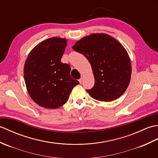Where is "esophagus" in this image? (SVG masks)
<instances>
[{"label":"esophagus","instance_id":"esophagus-1","mask_svg":"<svg viewBox=\"0 0 158 158\" xmlns=\"http://www.w3.org/2000/svg\"><path fill=\"white\" fill-rule=\"evenodd\" d=\"M82 81H83V78H81L80 79H79V82H80V84H82Z\"/></svg>","mask_w":158,"mask_h":158}]
</instances>
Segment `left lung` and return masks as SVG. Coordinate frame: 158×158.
Listing matches in <instances>:
<instances>
[{"label":"left lung","mask_w":158,"mask_h":158,"mask_svg":"<svg viewBox=\"0 0 158 158\" xmlns=\"http://www.w3.org/2000/svg\"><path fill=\"white\" fill-rule=\"evenodd\" d=\"M73 49L92 67L94 85L86 90L93 99L110 102L123 94L131 81V62L123 46L106 34H93L77 41Z\"/></svg>","instance_id":"1"}]
</instances>
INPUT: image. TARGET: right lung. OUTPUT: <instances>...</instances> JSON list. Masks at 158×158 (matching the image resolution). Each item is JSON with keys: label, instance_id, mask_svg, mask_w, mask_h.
Instances as JSON below:
<instances>
[{"label": "right lung", "instance_id": "add662e5", "mask_svg": "<svg viewBox=\"0 0 158 158\" xmlns=\"http://www.w3.org/2000/svg\"><path fill=\"white\" fill-rule=\"evenodd\" d=\"M66 46L65 38H51L38 44L27 56L23 69L26 88L34 102L43 107L62 106L79 84L70 76V65L61 61Z\"/></svg>", "mask_w": 158, "mask_h": 158}]
</instances>
